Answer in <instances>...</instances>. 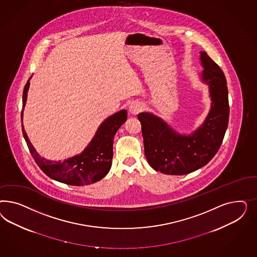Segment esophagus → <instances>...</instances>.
Masks as SVG:
<instances>
[{
    "instance_id": "1",
    "label": "esophagus",
    "mask_w": 257,
    "mask_h": 257,
    "mask_svg": "<svg viewBox=\"0 0 257 257\" xmlns=\"http://www.w3.org/2000/svg\"><path fill=\"white\" fill-rule=\"evenodd\" d=\"M144 108L143 104L140 101H133L132 103L129 105V112L132 114L133 116L138 115Z\"/></svg>"
}]
</instances>
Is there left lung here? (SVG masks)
I'll use <instances>...</instances> for the list:
<instances>
[{
    "label": "left lung",
    "mask_w": 257,
    "mask_h": 257,
    "mask_svg": "<svg viewBox=\"0 0 257 257\" xmlns=\"http://www.w3.org/2000/svg\"><path fill=\"white\" fill-rule=\"evenodd\" d=\"M200 78L208 86L211 104L203 122L191 134L177 132L150 112L139 114L149 165L164 174L184 175L205 166L218 153L229 120L227 82L223 71L203 51Z\"/></svg>",
    "instance_id": "8db88e82"
}]
</instances>
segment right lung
<instances>
[{
    "mask_svg": "<svg viewBox=\"0 0 257 257\" xmlns=\"http://www.w3.org/2000/svg\"><path fill=\"white\" fill-rule=\"evenodd\" d=\"M31 78L32 76L24 86L22 122L24 119V109L27 101ZM126 119L127 111L125 109L109 116L98 127L92 140L84 151L64 161L48 160L39 156L24 130V123L23 134L32 156L41 171L55 181L79 187L94 184L102 179L108 173L112 165L114 136Z\"/></svg>",
    "mask_w": 257,
    "mask_h": 257,
    "instance_id": "1",
    "label": "right lung"
}]
</instances>
